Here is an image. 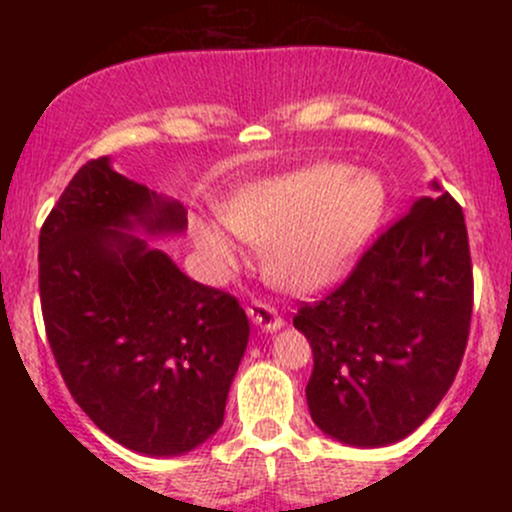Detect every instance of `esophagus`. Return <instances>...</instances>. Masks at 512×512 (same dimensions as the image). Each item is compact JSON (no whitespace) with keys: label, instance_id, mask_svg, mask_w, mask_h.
<instances>
[{"label":"esophagus","instance_id":"34e87169","mask_svg":"<svg viewBox=\"0 0 512 512\" xmlns=\"http://www.w3.org/2000/svg\"><path fill=\"white\" fill-rule=\"evenodd\" d=\"M248 317L252 325L260 327L264 332H276L284 327V320H281V315L276 313L272 305L260 303V301L248 305Z\"/></svg>","mask_w":512,"mask_h":512}]
</instances>
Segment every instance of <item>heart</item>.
<instances>
[{
  "label": "heart",
  "mask_w": 512,
  "mask_h": 512,
  "mask_svg": "<svg viewBox=\"0 0 512 512\" xmlns=\"http://www.w3.org/2000/svg\"><path fill=\"white\" fill-rule=\"evenodd\" d=\"M387 211L380 175L346 163H315L243 187L221 219L192 223L195 248L216 279L236 272L243 248L267 245L269 272L296 291H320L342 279Z\"/></svg>",
  "instance_id": "heart-1"
}]
</instances>
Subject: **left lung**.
Returning a JSON list of instances; mask_svg holds the SVG:
<instances>
[{"label": "left lung", "instance_id": "1", "mask_svg": "<svg viewBox=\"0 0 512 512\" xmlns=\"http://www.w3.org/2000/svg\"><path fill=\"white\" fill-rule=\"evenodd\" d=\"M419 197L363 252L339 289L293 325L313 349L315 426L354 448L414 433L450 390L472 320V257L460 204Z\"/></svg>", "mask_w": 512, "mask_h": 512}]
</instances>
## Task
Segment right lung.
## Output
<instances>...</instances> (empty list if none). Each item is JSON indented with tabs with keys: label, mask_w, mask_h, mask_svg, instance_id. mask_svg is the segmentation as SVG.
<instances>
[{
	"label": "right lung",
	"mask_w": 512,
	"mask_h": 512,
	"mask_svg": "<svg viewBox=\"0 0 512 512\" xmlns=\"http://www.w3.org/2000/svg\"><path fill=\"white\" fill-rule=\"evenodd\" d=\"M185 228L178 199L105 156L79 168L38 243L45 332L64 383L103 433L149 457L185 455L219 431L250 339L236 298L141 238Z\"/></svg>",
	"instance_id": "obj_1"
}]
</instances>
